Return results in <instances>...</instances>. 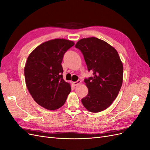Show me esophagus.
<instances>
[{
  "mask_svg": "<svg viewBox=\"0 0 150 150\" xmlns=\"http://www.w3.org/2000/svg\"><path fill=\"white\" fill-rule=\"evenodd\" d=\"M81 81L80 80H78V81H75V82H74V83H73V84H74V86H78V85H79V84H81Z\"/></svg>",
  "mask_w": 150,
  "mask_h": 150,
  "instance_id": "1",
  "label": "esophagus"
}]
</instances>
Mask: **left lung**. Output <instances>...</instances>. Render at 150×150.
I'll return each instance as SVG.
<instances>
[{
    "instance_id": "left-lung-1",
    "label": "left lung",
    "mask_w": 150,
    "mask_h": 150,
    "mask_svg": "<svg viewBox=\"0 0 150 150\" xmlns=\"http://www.w3.org/2000/svg\"><path fill=\"white\" fill-rule=\"evenodd\" d=\"M75 47L83 53L88 69L94 76L84 79L88 94L81 101L89 111L101 112L111 105L120 92L122 63L114 47L96 38L81 39Z\"/></svg>"
}]
</instances>
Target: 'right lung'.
Here are the masks:
<instances>
[{"label":"right lung","instance_id":"1","mask_svg":"<svg viewBox=\"0 0 150 150\" xmlns=\"http://www.w3.org/2000/svg\"><path fill=\"white\" fill-rule=\"evenodd\" d=\"M74 42L56 39L40 44L28 57L24 67L27 88L34 100L49 110L64 105L71 91V84L63 79L61 65L65 52Z\"/></svg>","mask_w":150,"mask_h":150}]
</instances>
